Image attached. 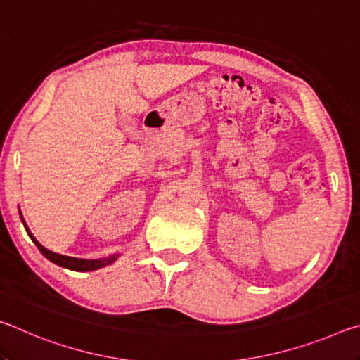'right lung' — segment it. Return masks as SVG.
Returning <instances> with one entry per match:
<instances>
[{
	"label": "right lung",
	"instance_id": "add662e5",
	"mask_svg": "<svg viewBox=\"0 0 360 360\" xmlns=\"http://www.w3.org/2000/svg\"><path fill=\"white\" fill-rule=\"evenodd\" d=\"M22 222H23V219H22ZM23 225H25V230L28 231L30 238L33 240L36 246H38L41 254L44 255V257H47L51 262H53V264H57L60 266L70 268V270H76V271H90V270H98V268L112 264V262L115 260V255H112V257H106V259H98V260H85V259L68 257V255L52 252V251H49V249H46L42 245H39L38 241H36V238L32 235V231H30V229L27 227L25 222H23Z\"/></svg>",
	"mask_w": 360,
	"mask_h": 360
}]
</instances>
